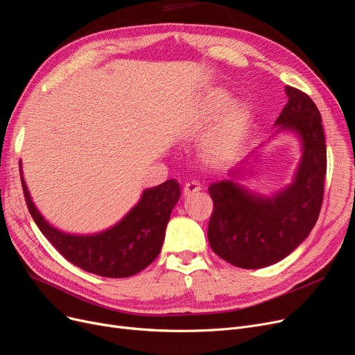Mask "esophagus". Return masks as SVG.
Returning <instances> with one entry per match:
<instances>
[{
  "instance_id": "34e87169",
  "label": "esophagus",
  "mask_w": 355,
  "mask_h": 355,
  "mask_svg": "<svg viewBox=\"0 0 355 355\" xmlns=\"http://www.w3.org/2000/svg\"><path fill=\"white\" fill-rule=\"evenodd\" d=\"M200 190H202V184L197 182V181H190V182L186 184V186H184L182 194H184V197H190L194 193H198Z\"/></svg>"
}]
</instances>
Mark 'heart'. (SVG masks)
Here are the masks:
<instances>
[{"label": "heart", "mask_w": 355, "mask_h": 355, "mask_svg": "<svg viewBox=\"0 0 355 355\" xmlns=\"http://www.w3.org/2000/svg\"><path fill=\"white\" fill-rule=\"evenodd\" d=\"M230 94L223 89L213 91L206 96L197 110V121L205 126L213 121L229 105ZM251 121L248 105L234 104L220 116L218 123L206 135L202 150L207 162L220 165L232 158L242 145Z\"/></svg>", "instance_id": "heart-1"}]
</instances>
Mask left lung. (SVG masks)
Here are the masks:
<instances>
[{"mask_svg": "<svg viewBox=\"0 0 355 355\" xmlns=\"http://www.w3.org/2000/svg\"><path fill=\"white\" fill-rule=\"evenodd\" d=\"M287 104L275 120V132L259 144L227 178L210 184L214 210L207 227L211 250L235 267L257 270L272 266L309 236L322 206L327 174V145L316 104L304 92L286 87ZM280 132L297 136L301 159L292 182L271 195H259L240 181L254 171L259 149Z\"/></svg>", "mask_w": 355, "mask_h": 355, "instance_id": "obj_1", "label": "left lung"}]
</instances>
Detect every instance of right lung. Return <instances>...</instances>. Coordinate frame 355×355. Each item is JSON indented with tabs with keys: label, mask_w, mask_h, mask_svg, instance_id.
<instances>
[{
	"label": "right lung",
	"mask_w": 355,
	"mask_h": 355,
	"mask_svg": "<svg viewBox=\"0 0 355 355\" xmlns=\"http://www.w3.org/2000/svg\"><path fill=\"white\" fill-rule=\"evenodd\" d=\"M20 174L26 203L40 232L69 263L84 271L123 279L146 268L162 248L165 229L180 200V184L168 180L142 191L137 203L113 226L96 234L64 232L44 219Z\"/></svg>",
	"instance_id": "obj_1"
}]
</instances>
